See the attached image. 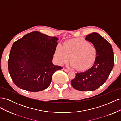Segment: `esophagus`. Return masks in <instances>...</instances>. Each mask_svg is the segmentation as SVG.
Masks as SVG:
<instances>
[{"label": "esophagus", "mask_w": 121, "mask_h": 121, "mask_svg": "<svg viewBox=\"0 0 121 121\" xmlns=\"http://www.w3.org/2000/svg\"><path fill=\"white\" fill-rule=\"evenodd\" d=\"M63 69L64 70V71L65 72H69V69H65V68H64Z\"/></svg>", "instance_id": "1"}]
</instances>
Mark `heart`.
Returning a JSON list of instances; mask_svg holds the SVG:
<instances>
[{
    "label": "heart",
    "instance_id": "1",
    "mask_svg": "<svg viewBox=\"0 0 121 121\" xmlns=\"http://www.w3.org/2000/svg\"><path fill=\"white\" fill-rule=\"evenodd\" d=\"M96 56L95 47L81 38L67 40L63 47L58 45L54 52V56L58 64H65L70 58L71 66L80 71L89 69L95 61Z\"/></svg>",
    "mask_w": 121,
    "mask_h": 121
}]
</instances>
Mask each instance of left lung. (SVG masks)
<instances>
[{
    "label": "left lung",
    "mask_w": 121,
    "mask_h": 121,
    "mask_svg": "<svg viewBox=\"0 0 121 121\" xmlns=\"http://www.w3.org/2000/svg\"><path fill=\"white\" fill-rule=\"evenodd\" d=\"M85 40L92 43L97 50L93 66L84 72L77 73L71 81L74 88L80 91H93L100 87L107 80L114 65L112 46L96 32L86 36Z\"/></svg>",
    "instance_id": "8db88e82"
}]
</instances>
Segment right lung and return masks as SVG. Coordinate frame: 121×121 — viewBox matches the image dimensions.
I'll return each instance as SVG.
<instances>
[{"mask_svg":"<svg viewBox=\"0 0 121 121\" xmlns=\"http://www.w3.org/2000/svg\"><path fill=\"white\" fill-rule=\"evenodd\" d=\"M58 39L34 31L14 42L8 60L13 83L20 88L38 92L50 85L56 71L63 69L52 63Z\"/></svg>","mask_w":121,"mask_h":121,"instance_id":"obj_1","label":"right lung"}]
</instances>
